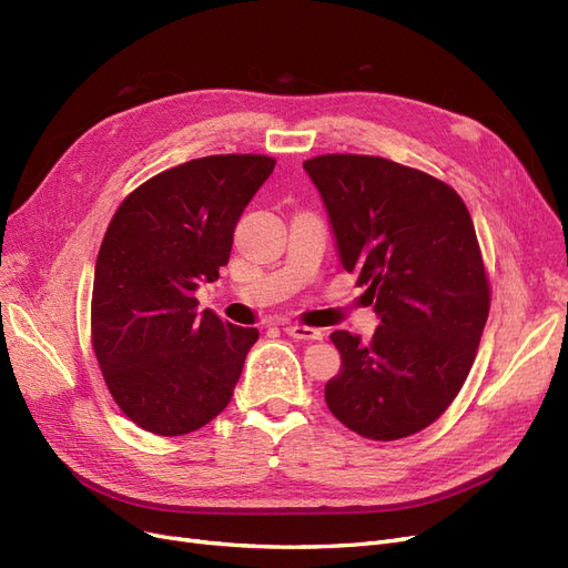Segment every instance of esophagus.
Listing matches in <instances>:
<instances>
[{
	"label": "esophagus",
	"instance_id": "obj_1",
	"mask_svg": "<svg viewBox=\"0 0 568 568\" xmlns=\"http://www.w3.org/2000/svg\"><path fill=\"white\" fill-rule=\"evenodd\" d=\"M284 333L296 337V339H322L324 333L320 328H312V326H301V324H286Z\"/></svg>",
	"mask_w": 568,
	"mask_h": 568
}]
</instances>
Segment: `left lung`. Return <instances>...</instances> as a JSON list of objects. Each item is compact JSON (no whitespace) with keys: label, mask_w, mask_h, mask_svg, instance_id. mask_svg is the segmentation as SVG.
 <instances>
[{"label":"left lung","mask_w":568,"mask_h":568,"mask_svg":"<svg viewBox=\"0 0 568 568\" xmlns=\"http://www.w3.org/2000/svg\"><path fill=\"white\" fill-rule=\"evenodd\" d=\"M320 189L339 263L366 286L379 326L371 343L331 333L339 373L328 410L354 434L398 440L457 398L489 314V282L457 191L387 158L328 153L303 163Z\"/></svg>","instance_id":"obj_1"}]
</instances>
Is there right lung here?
<instances>
[{
	"label": "right lung",
	"instance_id": "obj_1",
	"mask_svg": "<svg viewBox=\"0 0 568 568\" xmlns=\"http://www.w3.org/2000/svg\"><path fill=\"white\" fill-rule=\"evenodd\" d=\"M275 158H195L151 176L113 214L93 282L90 331L109 394L155 436H184L231 403L256 328L197 312L235 225Z\"/></svg>",
	"mask_w": 568,
	"mask_h": 568
}]
</instances>
